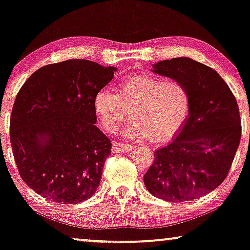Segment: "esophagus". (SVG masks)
Instances as JSON below:
<instances>
[{
	"label": "esophagus",
	"mask_w": 250,
	"mask_h": 250,
	"mask_svg": "<svg viewBox=\"0 0 250 250\" xmlns=\"http://www.w3.org/2000/svg\"><path fill=\"white\" fill-rule=\"evenodd\" d=\"M112 149H113V153H129L130 150L133 149V145H131V144L114 143Z\"/></svg>",
	"instance_id": "obj_1"
}]
</instances>
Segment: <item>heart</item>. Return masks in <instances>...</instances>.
Instances as JSON below:
<instances>
[{"label": "heart", "mask_w": 250, "mask_h": 250, "mask_svg": "<svg viewBox=\"0 0 250 250\" xmlns=\"http://www.w3.org/2000/svg\"><path fill=\"white\" fill-rule=\"evenodd\" d=\"M94 112L103 128L113 133L129 117L124 130L128 138L164 142L187 120L190 94L180 80L153 73H138L118 83L115 93L100 89L93 100Z\"/></svg>", "instance_id": "obj_1"}]
</instances>
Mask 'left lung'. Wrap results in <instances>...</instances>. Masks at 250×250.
<instances>
[{"instance_id": "left-lung-1", "label": "left lung", "mask_w": 250, "mask_h": 250, "mask_svg": "<svg viewBox=\"0 0 250 250\" xmlns=\"http://www.w3.org/2000/svg\"><path fill=\"white\" fill-rule=\"evenodd\" d=\"M152 70L187 86L190 110L178 136L154 153L144 182L150 194L167 202L197 199L229 173L241 137L237 101L215 70L192 59L164 60Z\"/></svg>"}]
</instances>
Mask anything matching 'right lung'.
Segmentation results:
<instances>
[{
  "label": "right lung",
  "instance_id": "right-lung-1",
  "mask_svg": "<svg viewBox=\"0 0 250 250\" xmlns=\"http://www.w3.org/2000/svg\"><path fill=\"white\" fill-rule=\"evenodd\" d=\"M115 71L68 60L42 66L20 88L10 142L20 177L44 198L78 204L98 188L112 144L95 125L93 100Z\"/></svg>",
  "mask_w": 250,
  "mask_h": 250
}]
</instances>
